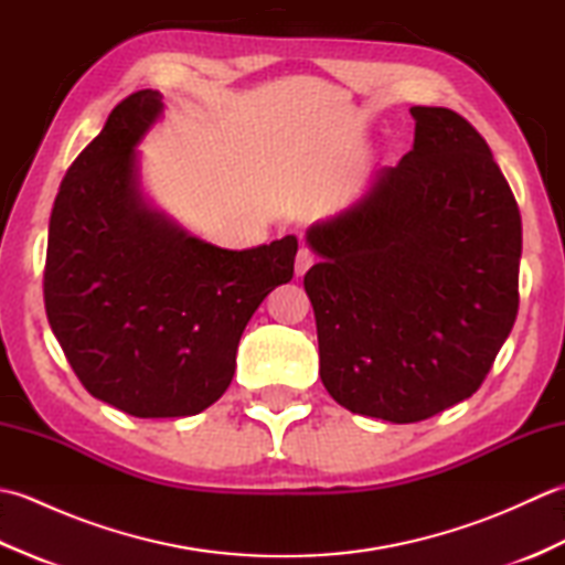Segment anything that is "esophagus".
Masks as SVG:
<instances>
[{
  "label": "esophagus",
  "instance_id": "34e87169",
  "mask_svg": "<svg viewBox=\"0 0 565 565\" xmlns=\"http://www.w3.org/2000/svg\"><path fill=\"white\" fill-rule=\"evenodd\" d=\"M313 252L310 249H298V255H296V276H303L310 267H313Z\"/></svg>",
  "mask_w": 565,
  "mask_h": 565
}]
</instances>
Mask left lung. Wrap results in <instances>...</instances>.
<instances>
[{
    "mask_svg": "<svg viewBox=\"0 0 565 565\" xmlns=\"http://www.w3.org/2000/svg\"><path fill=\"white\" fill-rule=\"evenodd\" d=\"M411 114L413 150L306 231L322 386L395 425L471 398L520 306L522 218L488 142L451 109Z\"/></svg>",
    "mask_w": 565,
    "mask_h": 565,
    "instance_id": "left-lung-1",
    "label": "left lung"
}]
</instances>
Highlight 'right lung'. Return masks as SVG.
I'll list each match as a JSON object with an SVG mask.
<instances>
[{"mask_svg":"<svg viewBox=\"0 0 565 565\" xmlns=\"http://www.w3.org/2000/svg\"><path fill=\"white\" fill-rule=\"evenodd\" d=\"M164 114L130 94L72 162L47 225L51 330L82 386L134 417H186L231 386L243 330L291 281L298 239L225 249L148 201L138 146Z\"/></svg>","mask_w":565,"mask_h":565,"instance_id":"1","label":"right lung"}]
</instances>
